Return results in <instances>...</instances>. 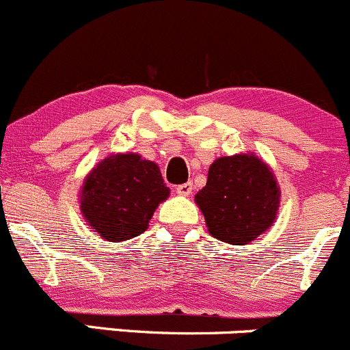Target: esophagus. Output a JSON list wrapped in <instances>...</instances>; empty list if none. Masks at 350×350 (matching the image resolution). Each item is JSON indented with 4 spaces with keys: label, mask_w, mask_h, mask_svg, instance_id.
Returning <instances> with one entry per match:
<instances>
[{
    "label": "esophagus",
    "mask_w": 350,
    "mask_h": 350,
    "mask_svg": "<svg viewBox=\"0 0 350 350\" xmlns=\"http://www.w3.org/2000/svg\"><path fill=\"white\" fill-rule=\"evenodd\" d=\"M192 182H185V184L177 185V194L178 196H191L192 194Z\"/></svg>",
    "instance_id": "34e87169"
}]
</instances>
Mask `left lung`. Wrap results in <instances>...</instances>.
I'll return each instance as SVG.
<instances>
[{
	"mask_svg": "<svg viewBox=\"0 0 350 350\" xmlns=\"http://www.w3.org/2000/svg\"><path fill=\"white\" fill-rule=\"evenodd\" d=\"M208 232L232 245L251 244L277 218L280 189L265 161L254 154L218 158L196 194Z\"/></svg>",
	"mask_w": 350,
	"mask_h": 350,
	"instance_id": "8db88e82",
	"label": "left lung"
}]
</instances>
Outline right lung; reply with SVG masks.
Returning a JSON list of instances; mask_svg holds the SVG:
<instances>
[{
  "label": "right lung",
  "instance_id": "obj_1",
  "mask_svg": "<svg viewBox=\"0 0 350 350\" xmlns=\"http://www.w3.org/2000/svg\"><path fill=\"white\" fill-rule=\"evenodd\" d=\"M168 196L156 163L134 152L111 154L85 177L81 211L103 239L122 242L142 234Z\"/></svg>",
  "mask_w": 350,
  "mask_h": 350
}]
</instances>
